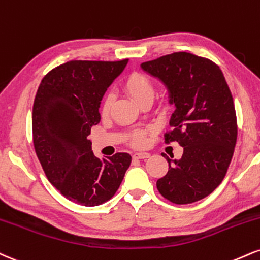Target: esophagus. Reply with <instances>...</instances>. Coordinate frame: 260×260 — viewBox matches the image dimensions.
<instances>
[{
  "label": "esophagus",
  "instance_id": "34e87169",
  "mask_svg": "<svg viewBox=\"0 0 260 260\" xmlns=\"http://www.w3.org/2000/svg\"><path fill=\"white\" fill-rule=\"evenodd\" d=\"M134 158H140V160H143V158H148L150 157V154L148 152H136V154L133 155Z\"/></svg>",
  "mask_w": 260,
  "mask_h": 260
}]
</instances>
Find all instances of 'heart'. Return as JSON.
Here are the masks:
<instances>
[{
    "label": "heart",
    "mask_w": 260,
    "mask_h": 260,
    "mask_svg": "<svg viewBox=\"0 0 260 260\" xmlns=\"http://www.w3.org/2000/svg\"><path fill=\"white\" fill-rule=\"evenodd\" d=\"M124 90L128 95L132 98L134 102L138 103L139 105L151 104L152 99L155 95V84L152 80L146 75L140 73H134L126 80L123 86ZM112 102H114V95L108 93L104 96L100 106V112L103 116H106L110 112ZM129 142L134 146H140L144 144V132L142 131H133L129 137Z\"/></svg>",
    "instance_id": "heart-1"
}]
</instances>
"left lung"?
Returning <instances> with one entry per match:
<instances>
[{
	"label": "left lung",
	"instance_id": "left-lung-1",
	"mask_svg": "<svg viewBox=\"0 0 260 260\" xmlns=\"http://www.w3.org/2000/svg\"><path fill=\"white\" fill-rule=\"evenodd\" d=\"M170 93L172 114L165 142L184 148L180 160L168 161V172L156 183L168 201L187 205L205 199L223 181L237 139L235 105L221 70L207 58L176 52L143 62ZM172 161L173 165H171Z\"/></svg>",
	"mask_w": 260,
	"mask_h": 260
}]
</instances>
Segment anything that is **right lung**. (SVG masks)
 I'll list each match as a JSON object with an SVG mask.
<instances>
[{
	"instance_id": "right-lung-1",
	"label": "right lung",
	"mask_w": 260,
	"mask_h": 260,
	"mask_svg": "<svg viewBox=\"0 0 260 260\" xmlns=\"http://www.w3.org/2000/svg\"><path fill=\"white\" fill-rule=\"evenodd\" d=\"M127 62H64L43 77L34 102V146L46 177L61 195L87 207L115 195L132 161L127 152L100 160L88 139L100 121L103 95Z\"/></svg>"
}]
</instances>
